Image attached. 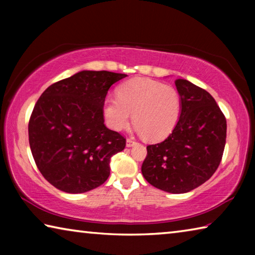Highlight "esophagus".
<instances>
[{
  "label": "esophagus",
  "mask_w": 255,
  "mask_h": 255,
  "mask_svg": "<svg viewBox=\"0 0 255 255\" xmlns=\"http://www.w3.org/2000/svg\"><path fill=\"white\" fill-rule=\"evenodd\" d=\"M137 143L133 139H131V138H128V139L126 140V145H127V147H131V146H133V145H136Z\"/></svg>",
  "instance_id": "obj_1"
}]
</instances>
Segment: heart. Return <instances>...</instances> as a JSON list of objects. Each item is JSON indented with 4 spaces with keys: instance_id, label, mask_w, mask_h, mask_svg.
<instances>
[{
    "instance_id": "obj_1",
    "label": "heart",
    "mask_w": 255,
    "mask_h": 255,
    "mask_svg": "<svg viewBox=\"0 0 255 255\" xmlns=\"http://www.w3.org/2000/svg\"><path fill=\"white\" fill-rule=\"evenodd\" d=\"M180 110V96L174 88L140 77L125 82L117 97L108 98L103 106L112 129L123 130L133 118L137 131L150 141L162 140L173 130Z\"/></svg>"
}]
</instances>
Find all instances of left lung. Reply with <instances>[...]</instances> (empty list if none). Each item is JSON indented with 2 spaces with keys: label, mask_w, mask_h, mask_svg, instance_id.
Returning <instances> with one entry per match:
<instances>
[{
  "label": "left lung",
  "mask_w": 255,
  "mask_h": 255,
  "mask_svg": "<svg viewBox=\"0 0 255 255\" xmlns=\"http://www.w3.org/2000/svg\"><path fill=\"white\" fill-rule=\"evenodd\" d=\"M181 100L179 120L162 143L148 145L141 173L149 184L185 193L217 170L226 143V119L215 99L184 79L175 81Z\"/></svg>",
  "instance_id": "1"
}]
</instances>
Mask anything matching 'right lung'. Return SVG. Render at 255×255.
Returning a JSON list of instances; mask_svg holds the SVG:
<instances>
[{
	"label": "right lung",
	"mask_w": 255,
	"mask_h": 255,
	"mask_svg": "<svg viewBox=\"0 0 255 255\" xmlns=\"http://www.w3.org/2000/svg\"><path fill=\"white\" fill-rule=\"evenodd\" d=\"M126 76L81 71L51 84L38 99L29 144L40 173L55 188L83 193L109 178L110 159L126 139L106 127L103 106L110 86Z\"/></svg>",
	"instance_id": "right-lung-1"
}]
</instances>
